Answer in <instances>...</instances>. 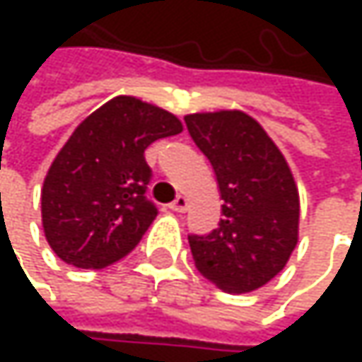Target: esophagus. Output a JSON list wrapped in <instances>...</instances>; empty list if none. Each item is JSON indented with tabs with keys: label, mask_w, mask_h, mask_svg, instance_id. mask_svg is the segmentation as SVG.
I'll list each match as a JSON object with an SVG mask.
<instances>
[{
	"label": "esophagus",
	"mask_w": 362,
	"mask_h": 362,
	"mask_svg": "<svg viewBox=\"0 0 362 362\" xmlns=\"http://www.w3.org/2000/svg\"><path fill=\"white\" fill-rule=\"evenodd\" d=\"M186 207H188V199H186L184 194H178V197H176V201L170 205V209H172V211H178V214L186 211Z\"/></svg>",
	"instance_id": "1"
}]
</instances>
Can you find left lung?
Instances as JSON below:
<instances>
[{
    "mask_svg": "<svg viewBox=\"0 0 362 362\" xmlns=\"http://www.w3.org/2000/svg\"><path fill=\"white\" fill-rule=\"evenodd\" d=\"M186 127L209 159L222 220L209 235H190L197 270L226 293L272 281L298 245L300 192L279 146L243 110L192 112Z\"/></svg>",
    "mask_w": 362,
    "mask_h": 362,
    "instance_id": "obj_1",
    "label": "left lung"
}]
</instances>
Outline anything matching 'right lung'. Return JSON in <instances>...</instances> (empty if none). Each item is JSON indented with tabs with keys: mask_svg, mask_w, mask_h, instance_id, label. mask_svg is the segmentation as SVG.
<instances>
[{
	"mask_svg": "<svg viewBox=\"0 0 362 362\" xmlns=\"http://www.w3.org/2000/svg\"><path fill=\"white\" fill-rule=\"evenodd\" d=\"M182 129L176 115L134 96L88 115L43 178L41 224L52 252L77 268H105L132 252L157 218L144 197V151Z\"/></svg>",
	"mask_w": 362,
	"mask_h": 362,
	"instance_id": "1",
	"label": "right lung"
}]
</instances>
